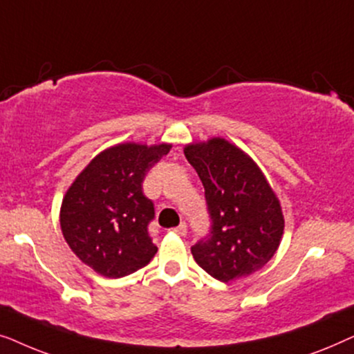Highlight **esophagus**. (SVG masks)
Wrapping results in <instances>:
<instances>
[{
    "label": "esophagus",
    "instance_id": "obj_1",
    "mask_svg": "<svg viewBox=\"0 0 354 354\" xmlns=\"http://www.w3.org/2000/svg\"><path fill=\"white\" fill-rule=\"evenodd\" d=\"M172 232H174V234L180 235V236H185L187 235V224H185V222H182V224L178 227H174Z\"/></svg>",
    "mask_w": 354,
    "mask_h": 354
}]
</instances>
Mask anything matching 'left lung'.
<instances>
[{"instance_id":"left-lung-1","label":"left lung","mask_w":354,"mask_h":354,"mask_svg":"<svg viewBox=\"0 0 354 354\" xmlns=\"http://www.w3.org/2000/svg\"><path fill=\"white\" fill-rule=\"evenodd\" d=\"M185 156L205 187L211 219L206 236L192 246L198 266L221 282L259 270L283 234L280 203L263 172L224 138L188 145Z\"/></svg>"}]
</instances>
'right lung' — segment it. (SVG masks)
<instances>
[{"label": "right lung", "instance_id": "1", "mask_svg": "<svg viewBox=\"0 0 354 354\" xmlns=\"http://www.w3.org/2000/svg\"><path fill=\"white\" fill-rule=\"evenodd\" d=\"M171 145L124 143L100 153L67 190L62 235L82 263L108 279L147 266L156 254L148 227L154 205L143 193L149 169Z\"/></svg>", "mask_w": 354, "mask_h": 354}]
</instances>
